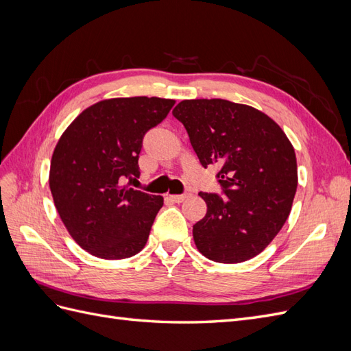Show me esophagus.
Returning <instances> with one entry per match:
<instances>
[{"instance_id":"obj_1","label":"esophagus","mask_w":351,"mask_h":351,"mask_svg":"<svg viewBox=\"0 0 351 351\" xmlns=\"http://www.w3.org/2000/svg\"><path fill=\"white\" fill-rule=\"evenodd\" d=\"M168 197L176 202V204H180V202H183L187 197V195H169Z\"/></svg>"}]
</instances>
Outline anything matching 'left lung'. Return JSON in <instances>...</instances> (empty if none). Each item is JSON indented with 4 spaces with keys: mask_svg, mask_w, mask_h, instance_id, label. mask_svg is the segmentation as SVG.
Instances as JSON below:
<instances>
[{
    "mask_svg": "<svg viewBox=\"0 0 351 351\" xmlns=\"http://www.w3.org/2000/svg\"><path fill=\"white\" fill-rule=\"evenodd\" d=\"M173 115L202 167L219 168L221 195L199 193L208 210L193 226L197 250L221 263L256 256L290 215L297 189L293 145L267 114L227 99L182 101Z\"/></svg>",
    "mask_w": 351,
    "mask_h": 351,
    "instance_id": "left-lung-1",
    "label": "left lung"
}]
</instances>
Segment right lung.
<instances>
[{"mask_svg":"<svg viewBox=\"0 0 351 351\" xmlns=\"http://www.w3.org/2000/svg\"><path fill=\"white\" fill-rule=\"evenodd\" d=\"M174 104L155 97L105 99L60 137L51 193L70 236L93 256L125 259L145 247L164 199L125 187L123 180L139 177L143 137Z\"/></svg>","mask_w":351,"mask_h":351,"instance_id":"1","label":"right lung"}]
</instances>
